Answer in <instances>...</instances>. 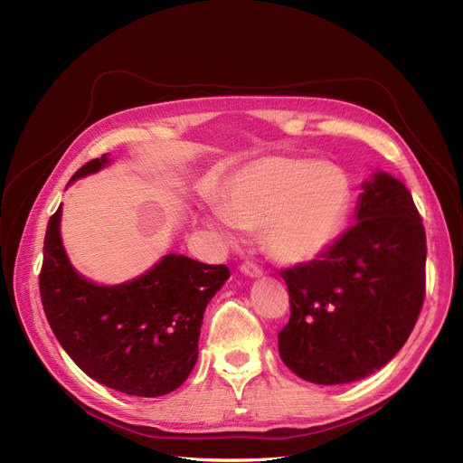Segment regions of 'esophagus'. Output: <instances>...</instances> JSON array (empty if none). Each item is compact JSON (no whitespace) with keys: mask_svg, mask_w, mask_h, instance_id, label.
<instances>
[{"mask_svg":"<svg viewBox=\"0 0 463 463\" xmlns=\"http://www.w3.org/2000/svg\"><path fill=\"white\" fill-rule=\"evenodd\" d=\"M241 272H243L245 276H250V278L262 276V269H260V266H259L257 262H253V260L243 262V264H241Z\"/></svg>","mask_w":463,"mask_h":463,"instance_id":"34e87169","label":"esophagus"}]
</instances>
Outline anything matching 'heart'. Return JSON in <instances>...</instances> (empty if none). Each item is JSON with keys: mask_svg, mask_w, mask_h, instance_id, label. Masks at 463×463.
Segmentation results:
<instances>
[{"mask_svg": "<svg viewBox=\"0 0 463 463\" xmlns=\"http://www.w3.org/2000/svg\"><path fill=\"white\" fill-rule=\"evenodd\" d=\"M347 204L349 184L338 167L270 158L232 179L216 220L222 228L262 230L274 259L303 262L334 243Z\"/></svg>", "mask_w": 463, "mask_h": 463, "instance_id": "obj_1", "label": "heart"}]
</instances>
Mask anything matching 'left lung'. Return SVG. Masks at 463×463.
Segmentation results:
<instances>
[{"instance_id":"1","label":"left lung","mask_w":463,"mask_h":463,"mask_svg":"<svg viewBox=\"0 0 463 463\" xmlns=\"http://www.w3.org/2000/svg\"><path fill=\"white\" fill-rule=\"evenodd\" d=\"M355 222L318 259L279 272L289 320L286 367L315 384H345L384 367L408 342L425 301L423 218L402 181L363 185Z\"/></svg>"}]
</instances>
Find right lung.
I'll list each match as a JSON object with an SVG mask.
<instances>
[{"mask_svg":"<svg viewBox=\"0 0 463 463\" xmlns=\"http://www.w3.org/2000/svg\"><path fill=\"white\" fill-rule=\"evenodd\" d=\"M106 164L104 154L73 179ZM60 216L61 206L48 222L38 286L67 355L94 381L123 394L156 398L179 388L197 363L203 315L228 279V266L165 255L133 282L96 286L69 264Z\"/></svg>","mask_w":463,"mask_h":463,"instance_id":"right-lung-1","label":"right lung"}]
</instances>
